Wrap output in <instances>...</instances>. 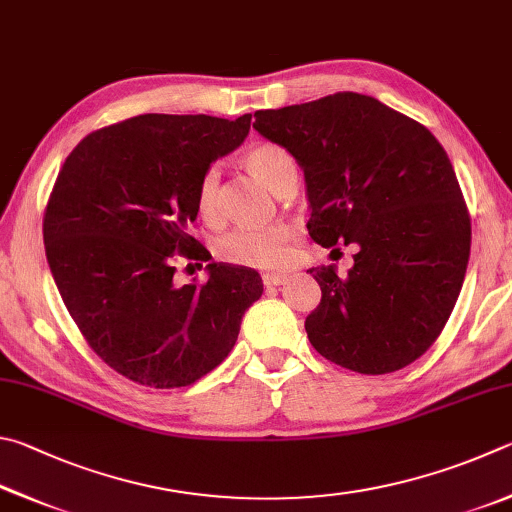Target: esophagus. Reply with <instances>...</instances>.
Masks as SVG:
<instances>
[{"label": "esophagus", "instance_id": "esophagus-1", "mask_svg": "<svg viewBox=\"0 0 512 512\" xmlns=\"http://www.w3.org/2000/svg\"><path fill=\"white\" fill-rule=\"evenodd\" d=\"M290 276L288 274H276V272H267L263 274V283L267 285V288H279V285L288 283Z\"/></svg>", "mask_w": 512, "mask_h": 512}]
</instances>
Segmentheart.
I'll list each match as a JSON object with an SVG mask.
<instances>
[{"label": "heart", "mask_w": 512, "mask_h": 512, "mask_svg": "<svg viewBox=\"0 0 512 512\" xmlns=\"http://www.w3.org/2000/svg\"><path fill=\"white\" fill-rule=\"evenodd\" d=\"M245 166L251 175L270 188L274 195H283L290 186H297V164L288 150L274 143H261L245 152ZM220 166H209L195 188L197 213L206 222L220 218ZM215 254L224 263L254 267V270H274L283 267L292 256V227L272 224L265 229H233L215 242Z\"/></svg>", "instance_id": "heart-1"}]
</instances>
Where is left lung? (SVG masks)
<instances>
[{
    "label": "left lung",
    "instance_id": "left-lung-1",
    "mask_svg": "<svg viewBox=\"0 0 512 512\" xmlns=\"http://www.w3.org/2000/svg\"><path fill=\"white\" fill-rule=\"evenodd\" d=\"M254 116L303 170L310 238L357 245L348 276L310 270L321 288L310 344L364 375L405 369L441 335L468 270L470 215L450 157L425 125L355 92Z\"/></svg>",
    "mask_w": 512,
    "mask_h": 512
}]
</instances>
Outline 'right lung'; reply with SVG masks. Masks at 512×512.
Listing matches in <instances>:
<instances>
[{"mask_svg": "<svg viewBox=\"0 0 512 512\" xmlns=\"http://www.w3.org/2000/svg\"><path fill=\"white\" fill-rule=\"evenodd\" d=\"M206 114H141L96 130L60 168L44 213L53 281L87 344L116 373L146 387H188L236 344L263 279L209 263L204 285H177L175 256L209 261L188 224L195 188L215 159L249 134Z\"/></svg>", "mask_w": 512, "mask_h": 512, "instance_id": "add662e5", "label": "right lung"}]
</instances>
